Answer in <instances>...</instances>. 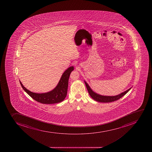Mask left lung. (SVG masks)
Returning a JSON list of instances; mask_svg holds the SVG:
<instances>
[{
	"mask_svg": "<svg viewBox=\"0 0 152 152\" xmlns=\"http://www.w3.org/2000/svg\"><path fill=\"white\" fill-rule=\"evenodd\" d=\"M85 83L86 85L88 91L89 92V95H90L91 98L93 99L95 101L99 102H110L117 101L118 99L122 98V96H124L131 89V88H130L126 91H125L124 92L122 93L119 95H117L115 96H101V95L95 93V92H94L92 90V89H91L90 87H89V85L87 83H86V82L85 81Z\"/></svg>",
	"mask_w": 152,
	"mask_h": 152,
	"instance_id": "1",
	"label": "left lung"
}]
</instances>
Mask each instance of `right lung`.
Wrapping results in <instances>:
<instances>
[{
	"instance_id": "1",
	"label": "right lung",
	"mask_w": 152,
	"mask_h": 152,
	"mask_svg": "<svg viewBox=\"0 0 152 152\" xmlns=\"http://www.w3.org/2000/svg\"><path fill=\"white\" fill-rule=\"evenodd\" d=\"M74 70L73 66L68 68L62 75L60 81L55 89L46 93L37 94L26 89L20 81L22 87L31 98L37 102L44 104H56L61 102L66 97L67 93L68 80L71 72Z\"/></svg>"
}]
</instances>
